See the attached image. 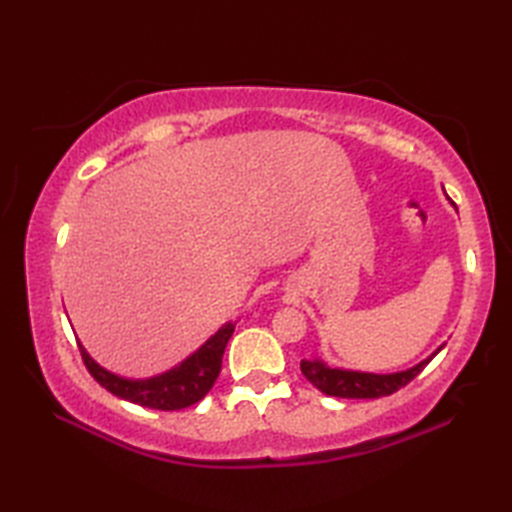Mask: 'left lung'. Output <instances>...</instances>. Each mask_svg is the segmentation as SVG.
Wrapping results in <instances>:
<instances>
[{"instance_id": "1", "label": "left lung", "mask_w": 512, "mask_h": 512, "mask_svg": "<svg viewBox=\"0 0 512 512\" xmlns=\"http://www.w3.org/2000/svg\"><path fill=\"white\" fill-rule=\"evenodd\" d=\"M442 347H444V343L431 356L420 361L418 365L405 369V372H394V374H372V372H354V369L330 367L328 363H323L321 358L301 361V372L314 387L321 389L323 394H328V396L383 398V396L394 394V391H398L400 387H405L409 380L416 378L422 369L431 363V358L442 350Z\"/></svg>"}]
</instances>
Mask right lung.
Wrapping results in <instances>:
<instances>
[{
	"mask_svg": "<svg viewBox=\"0 0 512 512\" xmlns=\"http://www.w3.org/2000/svg\"><path fill=\"white\" fill-rule=\"evenodd\" d=\"M235 332V323H226L217 330L209 341L200 345L191 356L176 367L167 369L158 376L151 378H125L118 376L110 369L101 367L88 350L79 343L83 363L88 372L94 376L96 383L112 391L114 396L136 402L140 407L160 409V411H178L191 407L209 394L213 383L220 376L222 356L226 343Z\"/></svg>",
	"mask_w": 512,
	"mask_h": 512,
	"instance_id": "obj_1",
	"label": "right lung"
}]
</instances>
